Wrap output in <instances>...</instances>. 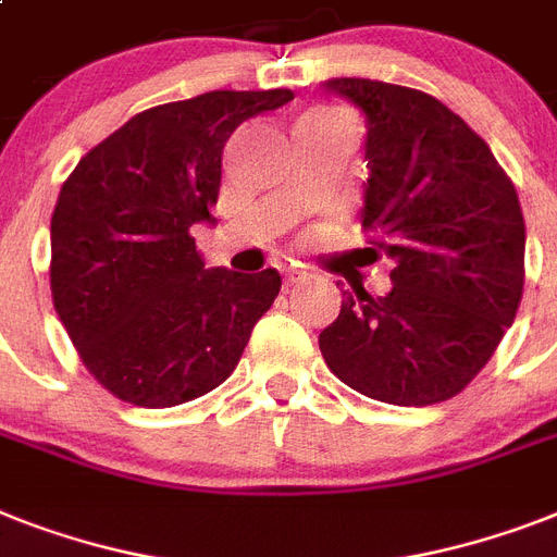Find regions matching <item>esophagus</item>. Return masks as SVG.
<instances>
[{"instance_id":"obj_1","label":"esophagus","mask_w":557,"mask_h":557,"mask_svg":"<svg viewBox=\"0 0 557 557\" xmlns=\"http://www.w3.org/2000/svg\"><path fill=\"white\" fill-rule=\"evenodd\" d=\"M297 280H302V274H300V271L288 269V271H286V286H294V283H297Z\"/></svg>"}]
</instances>
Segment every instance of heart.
<instances>
[{
	"label": "heart",
	"instance_id": "b5f03b06",
	"mask_svg": "<svg viewBox=\"0 0 557 557\" xmlns=\"http://www.w3.org/2000/svg\"><path fill=\"white\" fill-rule=\"evenodd\" d=\"M323 116H329V120H341V116H337V114H323Z\"/></svg>",
	"mask_w": 557,
	"mask_h": 557
}]
</instances>
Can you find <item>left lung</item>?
<instances>
[{
    "mask_svg": "<svg viewBox=\"0 0 557 557\" xmlns=\"http://www.w3.org/2000/svg\"><path fill=\"white\" fill-rule=\"evenodd\" d=\"M366 120L360 223L395 260L392 292L363 288L320 332L337 377L383 404L432 406L495 355L523 294L521 202L495 153L441 99L357 76L325 79Z\"/></svg>",
    "mask_w": 557,
    "mask_h": 557,
    "instance_id": "obj_1",
    "label": "left lung"
}]
</instances>
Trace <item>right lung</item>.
Wrapping results in <instances>:
<instances>
[{
  "instance_id": "add662e5",
  "label": "right lung",
  "mask_w": 557,
  "mask_h": 557,
  "mask_svg": "<svg viewBox=\"0 0 557 557\" xmlns=\"http://www.w3.org/2000/svg\"><path fill=\"white\" fill-rule=\"evenodd\" d=\"M294 94L208 90L148 108L85 153L51 216L53 309L88 372L125 404L165 409L216 388L280 294L277 269H206L223 148Z\"/></svg>"
}]
</instances>
